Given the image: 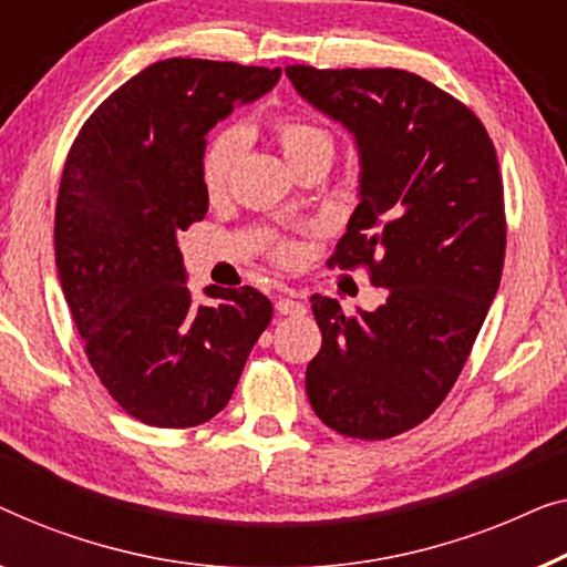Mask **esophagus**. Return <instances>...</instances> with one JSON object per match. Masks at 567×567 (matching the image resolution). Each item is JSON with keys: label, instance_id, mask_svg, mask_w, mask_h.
I'll list each match as a JSON object with an SVG mask.
<instances>
[{"label": "esophagus", "instance_id": "obj_1", "mask_svg": "<svg viewBox=\"0 0 567 567\" xmlns=\"http://www.w3.org/2000/svg\"><path fill=\"white\" fill-rule=\"evenodd\" d=\"M277 313L280 316H295V313H302V302L295 300V298H277L275 302Z\"/></svg>", "mask_w": 567, "mask_h": 567}]
</instances>
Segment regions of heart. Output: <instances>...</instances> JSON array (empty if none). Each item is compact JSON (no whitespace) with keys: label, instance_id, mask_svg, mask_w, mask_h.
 Returning <instances> with one entry per match:
<instances>
[{"label":"heart","instance_id":"1","mask_svg":"<svg viewBox=\"0 0 567 567\" xmlns=\"http://www.w3.org/2000/svg\"><path fill=\"white\" fill-rule=\"evenodd\" d=\"M272 131L280 141L282 154L292 166L318 154H333V138L326 127L302 113H280L272 117ZM244 151V133L238 127H223L205 143L200 156V179L207 195H220L228 187L238 156ZM295 254L292 241L277 244V257L290 259Z\"/></svg>","mask_w":567,"mask_h":567}]
</instances>
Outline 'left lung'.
<instances>
[{
    "label": "left lung",
    "instance_id": "1",
    "mask_svg": "<svg viewBox=\"0 0 567 567\" xmlns=\"http://www.w3.org/2000/svg\"><path fill=\"white\" fill-rule=\"evenodd\" d=\"M302 100L354 135L360 205L329 265L370 269L378 310L347 316L313 295L316 416L354 440H390L432 416L465 367L501 285L504 182L473 110L403 69L287 66Z\"/></svg>",
    "mask_w": 567,
    "mask_h": 567
}]
</instances>
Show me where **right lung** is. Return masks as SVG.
Masks as SVG:
<instances>
[{
  "label": "right lung",
  "mask_w": 567,
  "mask_h": 567,
  "mask_svg": "<svg viewBox=\"0 0 567 567\" xmlns=\"http://www.w3.org/2000/svg\"><path fill=\"white\" fill-rule=\"evenodd\" d=\"M280 69L166 59L115 90L82 125L55 203V267L84 352L133 419L189 429L226 409L272 321L254 287L187 290L177 236L207 213L200 156L236 102L280 82Z\"/></svg>",
  "instance_id": "1"
}]
</instances>
